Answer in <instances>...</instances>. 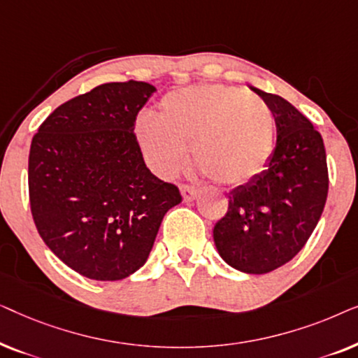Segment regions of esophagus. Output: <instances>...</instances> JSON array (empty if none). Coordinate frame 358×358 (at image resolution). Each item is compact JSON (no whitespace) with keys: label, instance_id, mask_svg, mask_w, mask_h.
Masks as SVG:
<instances>
[{"label":"esophagus","instance_id":"obj_1","mask_svg":"<svg viewBox=\"0 0 358 358\" xmlns=\"http://www.w3.org/2000/svg\"><path fill=\"white\" fill-rule=\"evenodd\" d=\"M180 194H182V197L185 202H192V200L197 197L199 190L195 187H190V185H180Z\"/></svg>","mask_w":358,"mask_h":358}]
</instances>
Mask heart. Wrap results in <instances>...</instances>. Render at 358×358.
Segmentation results:
<instances>
[{
  "mask_svg": "<svg viewBox=\"0 0 358 358\" xmlns=\"http://www.w3.org/2000/svg\"><path fill=\"white\" fill-rule=\"evenodd\" d=\"M275 120L261 97L239 87L207 85L166 94L155 119L136 122L141 155L161 178L184 163L187 146L194 161L220 184L246 182L271 158Z\"/></svg>",
  "mask_w": 358,
  "mask_h": 358,
  "instance_id": "obj_1",
  "label": "heart"
}]
</instances>
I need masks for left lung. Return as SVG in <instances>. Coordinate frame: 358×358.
I'll list each match as a JSON object with an SVG mask.
<instances>
[{"mask_svg": "<svg viewBox=\"0 0 358 358\" xmlns=\"http://www.w3.org/2000/svg\"><path fill=\"white\" fill-rule=\"evenodd\" d=\"M251 90L271 107L275 150L266 169L228 194V212L213 228L228 266L267 273L292 261L315 231L324 210L329 176L322 136L290 102Z\"/></svg>", "mask_w": 358, "mask_h": 358, "instance_id": "obj_1", "label": "left lung"}]
</instances>
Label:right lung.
Returning <instances> with one entry per match:
<instances>
[{"mask_svg":"<svg viewBox=\"0 0 358 358\" xmlns=\"http://www.w3.org/2000/svg\"><path fill=\"white\" fill-rule=\"evenodd\" d=\"M156 87L106 83L57 107L29 153V200L48 249L92 280H122L146 262L174 184L146 168L135 120Z\"/></svg>","mask_w":358,"mask_h":358,"instance_id":"obj_1","label":"right lung"}]
</instances>
